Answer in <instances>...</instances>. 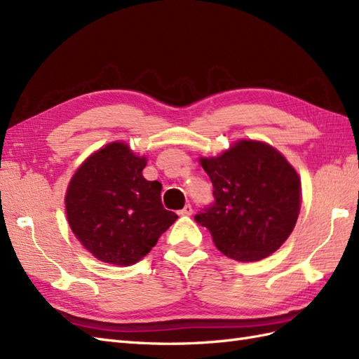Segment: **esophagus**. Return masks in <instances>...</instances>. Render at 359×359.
Wrapping results in <instances>:
<instances>
[{
	"mask_svg": "<svg viewBox=\"0 0 359 359\" xmlns=\"http://www.w3.org/2000/svg\"><path fill=\"white\" fill-rule=\"evenodd\" d=\"M192 212H194V209H192L191 205H187L182 210H179V215H192Z\"/></svg>",
	"mask_w": 359,
	"mask_h": 359,
	"instance_id": "esophagus-1",
	"label": "esophagus"
}]
</instances>
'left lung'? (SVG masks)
Instances as JSON below:
<instances>
[{"mask_svg":"<svg viewBox=\"0 0 359 359\" xmlns=\"http://www.w3.org/2000/svg\"><path fill=\"white\" fill-rule=\"evenodd\" d=\"M215 203L196 215L217 249L240 262L267 258L288 240L302 206L297 171L273 145L238 140L218 156L200 158Z\"/></svg>","mask_w":359,"mask_h":359,"instance_id":"8db88e82","label":"left lung"}]
</instances>
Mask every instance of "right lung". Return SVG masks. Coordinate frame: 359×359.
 <instances>
[{
	"label": "right lung",
	"instance_id": "obj_1",
	"mask_svg": "<svg viewBox=\"0 0 359 359\" xmlns=\"http://www.w3.org/2000/svg\"><path fill=\"white\" fill-rule=\"evenodd\" d=\"M145 165V156L114 141L88 156L68 183V224L101 262L136 264L177 219L161 203V183L142 176Z\"/></svg>",
	"mask_w": 359,
	"mask_h": 359
}]
</instances>
